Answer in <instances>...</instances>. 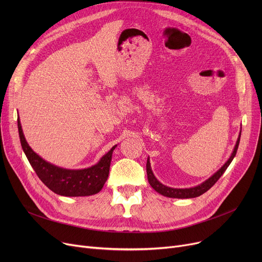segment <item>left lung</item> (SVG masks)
<instances>
[{"label": "left lung", "instance_id": "obj_1", "mask_svg": "<svg viewBox=\"0 0 262 262\" xmlns=\"http://www.w3.org/2000/svg\"><path fill=\"white\" fill-rule=\"evenodd\" d=\"M240 137H241V130L239 134V137L237 139L236 145L233 147L232 153L230 155V157L227 159V161L223 164V166L220 168L213 175H211L208 180H206L205 182H203L202 184L195 186V187H191V188H185V189H178V188H171L168 186H164L163 184H161L157 178L155 177L152 168H150V162H149V158H147L146 161V173H147V180L149 185L152 186V188L158 192L159 194L167 196V198H172V199H193V198H198L200 195H202L203 193H205L206 191H208L216 182L220 177H221L224 172L226 171V169L228 168V166L230 164V162L232 161L233 157L236 156L237 149L239 146V142H240Z\"/></svg>", "mask_w": 262, "mask_h": 262}]
</instances>
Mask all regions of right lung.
<instances>
[{
	"instance_id": "obj_1",
	"label": "right lung",
	"mask_w": 262,
	"mask_h": 262,
	"mask_svg": "<svg viewBox=\"0 0 262 262\" xmlns=\"http://www.w3.org/2000/svg\"><path fill=\"white\" fill-rule=\"evenodd\" d=\"M18 130L24 154L41 182L50 190L63 196H89L102 190L108 178L110 161L117 145L113 146L94 166L87 169L70 170L55 166L34 152L26 142L19 117Z\"/></svg>"
}]
</instances>
